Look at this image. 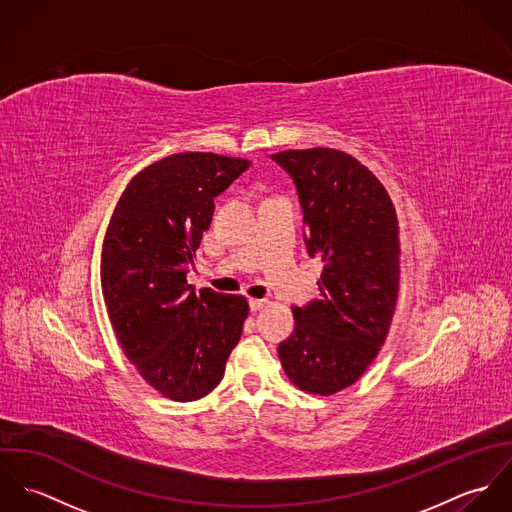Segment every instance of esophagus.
Masks as SVG:
<instances>
[{"label":"esophagus","mask_w":512,"mask_h":512,"mask_svg":"<svg viewBox=\"0 0 512 512\" xmlns=\"http://www.w3.org/2000/svg\"><path fill=\"white\" fill-rule=\"evenodd\" d=\"M248 305H250V309H252V311H258V309H262V307L266 305V299H256V297H250V299H248Z\"/></svg>","instance_id":"obj_1"}]
</instances>
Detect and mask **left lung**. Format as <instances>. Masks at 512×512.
Masks as SVG:
<instances>
[{
	"label": "left lung",
	"instance_id": "left-lung-1",
	"mask_svg": "<svg viewBox=\"0 0 512 512\" xmlns=\"http://www.w3.org/2000/svg\"><path fill=\"white\" fill-rule=\"evenodd\" d=\"M292 177L321 297L293 307L278 355L295 386L329 396L359 380L380 351L398 297V220L382 183L349 153L313 147L270 155Z\"/></svg>",
	"mask_w": 512,
	"mask_h": 512
}]
</instances>
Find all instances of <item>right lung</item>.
<instances>
[{
  "label": "right lung",
  "mask_w": 512,
  "mask_h": 512,
  "mask_svg": "<svg viewBox=\"0 0 512 512\" xmlns=\"http://www.w3.org/2000/svg\"><path fill=\"white\" fill-rule=\"evenodd\" d=\"M248 159L185 151L140 171L108 224L100 282L116 337L147 384L177 402L207 396L248 315L242 295L187 284L215 197Z\"/></svg>",
  "instance_id": "1"
}]
</instances>
